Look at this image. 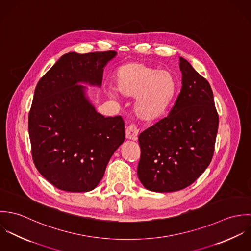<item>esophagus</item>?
<instances>
[{
  "mask_svg": "<svg viewBox=\"0 0 251 251\" xmlns=\"http://www.w3.org/2000/svg\"><path fill=\"white\" fill-rule=\"evenodd\" d=\"M138 136V129L135 125H130L126 129V137L128 140L135 141Z\"/></svg>",
  "mask_w": 251,
  "mask_h": 251,
  "instance_id": "esophagus-1",
  "label": "esophagus"
}]
</instances>
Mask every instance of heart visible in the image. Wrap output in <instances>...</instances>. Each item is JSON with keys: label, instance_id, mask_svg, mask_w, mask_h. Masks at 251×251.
I'll list each match as a JSON object with an SVG mask.
<instances>
[{"label": "heart", "instance_id": "b5f03b06", "mask_svg": "<svg viewBox=\"0 0 251 251\" xmlns=\"http://www.w3.org/2000/svg\"><path fill=\"white\" fill-rule=\"evenodd\" d=\"M113 81L120 96L135 97V114L146 122L158 121L165 115L178 89L177 79L172 72L157 71L141 62L119 67Z\"/></svg>", "mask_w": 251, "mask_h": 251}]
</instances>
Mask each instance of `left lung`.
<instances>
[{"label": "left lung", "instance_id": "8db88e82", "mask_svg": "<svg viewBox=\"0 0 251 251\" xmlns=\"http://www.w3.org/2000/svg\"><path fill=\"white\" fill-rule=\"evenodd\" d=\"M181 89L169 115L138 137L137 174L144 187L173 192L187 187L210 165L218 115L209 82L179 57Z\"/></svg>", "mask_w": 251, "mask_h": 251}]
</instances>
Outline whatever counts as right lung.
I'll use <instances>...</instances> for the list:
<instances>
[{"mask_svg":"<svg viewBox=\"0 0 251 251\" xmlns=\"http://www.w3.org/2000/svg\"><path fill=\"white\" fill-rule=\"evenodd\" d=\"M115 51L62 56L38 81L29 113L32 154L38 172L57 188L88 192L103 178L125 141L120 116L100 114L87 94L100 87Z\"/></svg>","mask_w":251,"mask_h":251,"instance_id":"obj_1","label":"right lung"}]
</instances>
